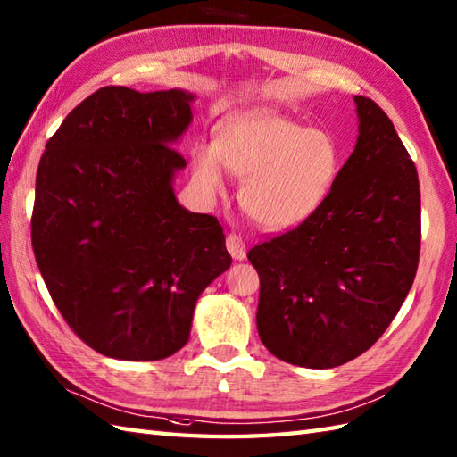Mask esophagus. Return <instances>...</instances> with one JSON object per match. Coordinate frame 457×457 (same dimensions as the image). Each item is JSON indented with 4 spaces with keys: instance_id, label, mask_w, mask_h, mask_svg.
Returning a JSON list of instances; mask_svg holds the SVG:
<instances>
[{
    "instance_id": "esophagus-1",
    "label": "esophagus",
    "mask_w": 457,
    "mask_h": 457,
    "mask_svg": "<svg viewBox=\"0 0 457 457\" xmlns=\"http://www.w3.org/2000/svg\"><path fill=\"white\" fill-rule=\"evenodd\" d=\"M226 247L229 251V254L236 261H243L247 257V251H245V241H243L236 233H229L226 237Z\"/></svg>"
}]
</instances>
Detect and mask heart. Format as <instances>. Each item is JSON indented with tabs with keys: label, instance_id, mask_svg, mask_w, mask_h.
<instances>
[{
	"label": "heart",
	"instance_id": "obj_1",
	"mask_svg": "<svg viewBox=\"0 0 457 457\" xmlns=\"http://www.w3.org/2000/svg\"><path fill=\"white\" fill-rule=\"evenodd\" d=\"M243 177L241 204L257 224L284 231L302 224L321 206L341 167V154L327 132L274 111L233 116L216 147L195 150V177L208 195L224 190V173Z\"/></svg>",
	"mask_w": 457,
	"mask_h": 457
}]
</instances>
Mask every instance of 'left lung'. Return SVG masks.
<instances>
[{
    "label": "left lung",
    "instance_id": "1",
    "mask_svg": "<svg viewBox=\"0 0 457 457\" xmlns=\"http://www.w3.org/2000/svg\"><path fill=\"white\" fill-rule=\"evenodd\" d=\"M354 101L356 147L321 206L247 253L261 278V341L303 368H335L366 353L419 267L417 167L389 116L362 95Z\"/></svg>",
    "mask_w": 457,
    "mask_h": 457
}]
</instances>
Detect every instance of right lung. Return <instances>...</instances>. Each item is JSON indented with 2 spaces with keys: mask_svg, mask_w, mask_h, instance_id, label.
Segmentation results:
<instances>
[{
  "mask_svg": "<svg viewBox=\"0 0 457 457\" xmlns=\"http://www.w3.org/2000/svg\"><path fill=\"white\" fill-rule=\"evenodd\" d=\"M195 95L109 85L73 109L37 171L30 239L58 312L85 345L162 360L188 341L198 295L231 257L214 216L180 206L175 142Z\"/></svg>",
  "mask_w": 457,
  "mask_h": 457,
  "instance_id": "add662e5",
  "label": "right lung"
}]
</instances>
